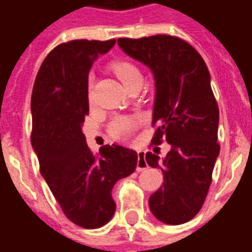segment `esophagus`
Returning <instances> with one entry per match:
<instances>
[{"label": "esophagus", "instance_id": "1", "mask_svg": "<svg viewBox=\"0 0 252 252\" xmlns=\"http://www.w3.org/2000/svg\"><path fill=\"white\" fill-rule=\"evenodd\" d=\"M148 169V164L146 162V155L143 153H137V164L136 170L137 171H143V170Z\"/></svg>", "mask_w": 252, "mask_h": 252}]
</instances>
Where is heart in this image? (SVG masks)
I'll return each instance as SVG.
<instances>
[{
  "label": "heart",
  "mask_w": 252,
  "mask_h": 252,
  "mask_svg": "<svg viewBox=\"0 0 252 252\" xmlns=\"http://www.w3.org/2000/svg\"><path fill=\"white\" fill-rule=\"evenodd\" d=\"M112 70L119 77L121 82L124 83V86H129L136 79H142V74L137 70L136 66H133L132 63L126 62V61H117L112 63ZM136 123L129 119V117H119L110 124V132L112 135L117 139H126L132 135V132L135 131Z\"/></svg>",
  "instance_id": "1"
}]
</instances>
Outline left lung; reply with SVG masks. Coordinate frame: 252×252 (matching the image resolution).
Segmentation results:
<instances>
[{
    "instance_id": "obj_1",
    "label": "left lung",
    "mask_w": 252,
    "mask_h": 252,
    "mask_svg": "<svg viewBox=\"0 0 252 252\" xmlns=\"http://www.w3.org/2000/svg\"><path fill=\"white\" fill-rule=\"evenodd\" d=\"M117 44L153 72V143L164 139L170 151L163 158L146 154L148 166L163 173V186L151 194L148 205L159 221L180 225L200 212L220 153L219 106L211 74L200 54L174 36L119 39Z\"/></svg>"
}]
</instances>
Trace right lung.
I'll use <instances>...</instances> for the list:
<instances>
[{
    "mask_svg": "<svg viewBox=\"0 0 252 252\" xmlns=\"http://www.w3.org/2000/svg\"><path fill=\"white\" fill-rule=\"evenodd\" d=\"M116 40H72L54 48L41 63L32 90V148L41 177L66 217L86 229L113 217L112 189L131 175L137 153L106 144L94 155L82 126L89 115V71Z\"/></svg>",
    "mask_w": 252,
    "mask_h": 252,
    "instance_id": "right-lung-1",
    "label": "right lung"
}]
</instances>
